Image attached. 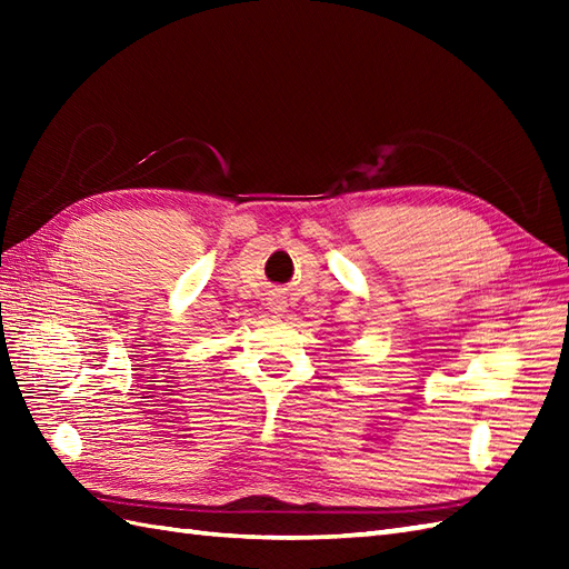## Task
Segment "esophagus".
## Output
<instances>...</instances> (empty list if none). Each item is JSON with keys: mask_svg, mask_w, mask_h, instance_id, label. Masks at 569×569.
I'll return each instance as SVG.
<instances>
[{"mask_svg": "<svg viewBox=\"0 0 569 569\" xmlns=\"http://www.w3.org/2000/svg\"><path fill=\"white\" fill-rule=\"evenodd\" d=\"M269 306H271V312H276V316H281V312H286V298L281 293H273L269 298Z\"/></svg>", "mask_w": 569, "mask_h": 569, "instance_id": "1", "label": "esophagus"}]
</instances>
